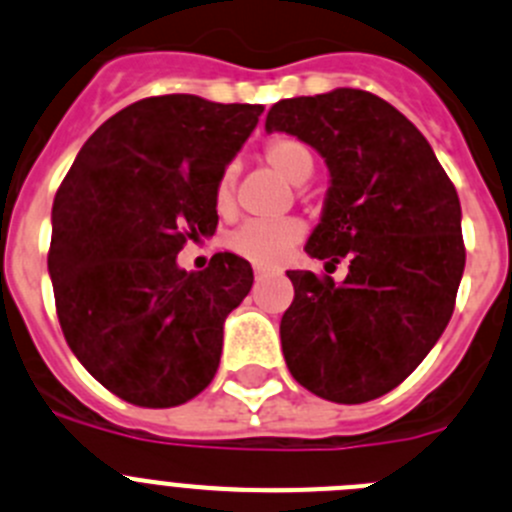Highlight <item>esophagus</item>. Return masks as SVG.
Here are the masks:
<instances>
[{
  "instance_id": "esophagus-1",
  "label": "esophagus",
  "mask_w": 512,
  "mask_h": 512,
  "mask_svg": "<svg viewBox=\"0 0 512 512\" xmlns=\"http://www.w3.org/2000/svg\"><path fill=\"white\" fill-rule=\"evenodd\" d=\"M267 278H270V272L262 270V267H255V280H257V283H262V280H267Z\"/></svg>"
}]
</instances>
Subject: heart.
I'll use <instances>...</instances> for the list:
<instances>
[{
  "label": "heart",
  "instance_id": "heart-1",
  "mask_svg": "<svg viewBox=\"0 0 512 512\" xmlns=\"http://www.w3.org/2000/svg\"><path fill=\"white\" fill-rule=\"evenodd\" d=\"M262 161L295 186L308 181L315 166L313 151L293 136L270 138L262 148ZM234 184H237V176L232 166H227L214 186V204L219 214H229L234 209ZM303 234L305 229L298 219H280V222L252 219L229 234L227 247L234 255H240L242 260L257 267H278L280 262L288 260L293 247L303 240Z\"/></svg>",
  "mask_w": 512,
  "mask_h": 512
}]
</instances>
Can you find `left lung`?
Returning a JSON list of instances; mask_svg holds the SVG:
<instances>
[{
    "mask_svg": "<svg viewBox=\"0 0 512 512\" xmlns=\"http://www.w3.org/2000/svg\"><path fill=\"white\" fill-rule=\"evenodd\" d=\"M265 128L326 159L331 186L305 252L328 270L348 262L343 283L288 272L285 364L321 399H379L422 364L455 310L465 270L455 184L417 126L366 90L280 100Z\"/></svg>",
    "mask_w": 512,
    "mask_h": 512,
    "instance_id": "8db88e82",
    "label": "left lung"
}]
</instances>
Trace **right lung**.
I'll return each mask as SVG.
<instances>
[{"mask_svg":"<svg viewBox=\"0 0 512 512\" xmlns=\"http://www.w3.org/2000/svg\"><path fill=\"white\" fill-rule=\"evenodd\" d=\"M262 111L184 93L136 100L83 143L57 189L47 270L60 328L128 404L179 407L217 374L252 267L217 252L186 272L176 255L217 229L214 186Z\"/></svg>","mask_w":512,"mask_h":512,"instance_id":"obj_1","label":"right lung"}]
</instances>
